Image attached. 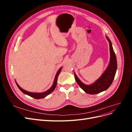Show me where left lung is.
I'll return each mask as SVG.
<instances>
[{
    "label": "left lung",
    "mask_w": 132,
    "mask_h": 132,
    "mask_svg": "<svg viewBox=\"0 0 132 132\" xmlns=\"http://www.w3.org/2000/svg\"><path fill=\"white\" fill-rule=\"evenodd\" d=\"M106 38L110 44V61L109 66L100 78L94 83L89 85H87L80 80L77 76L74 74L76 81L79 86L87 94L94 95L106 90L112 84L115 77L117 68L116 56L111 41L108 37L106 36Z\"/></svg>",
    "instance_id": "obj_1"
}]
</instances>
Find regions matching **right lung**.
<instances>
[{"mask_svg":"<svg viewBox=\"0 0 132 132\" xmlns=\"http://www.w3.org/2000/svg\"><path fill=\"white\" fill-rule=\"evenodd\" d=\"M62 69V68L61 67V68H60V69L58 70L56 75H55V78H54V82H53V85L51 86V88H50L49 90H48L47 91H45V92H44V93H30V92H28V91H26V90H25L22 89L21 88V87L18 84V83H17L16 82V85H17L18 87H19V89L20 90L23 94H26V95H29V96H31V97H33V98H35V99H40V98H44V97H45L46 96H47V95H48L50 94L51 93H52V92L54 91V90L55 89V87H56V86H57L58 77V75H59L60 72H61V71Z\"/></svg>","mask_w":132,"mask_h":132,"instance_id":"obj_1","label":"right lung"}]
</instances>
